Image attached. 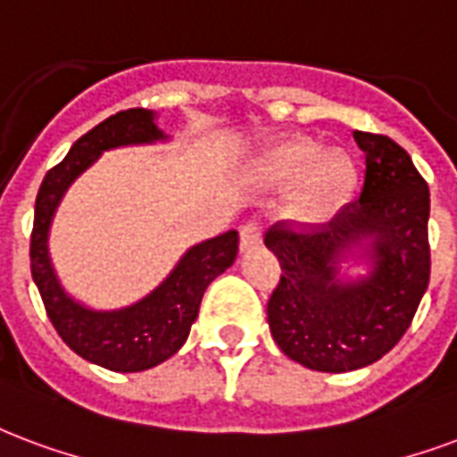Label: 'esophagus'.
Masks as SVG:
<instances>
[{"label": "esophagus", "instance_id": "esophagus-1", "mask_svg": "<svg viewBox=\"0 0 457 457\" xmlns=\"http://www.w3.org/2000/svg\"><path fill=\"white\" fill-rule=\"evenodd\" d=\"M259 245H262V228H259L256 220H249V222H245L239 228V249L242 252H252Z\"/></svg>", "mask_w": 457, "mask_h": 457}]
</instances>
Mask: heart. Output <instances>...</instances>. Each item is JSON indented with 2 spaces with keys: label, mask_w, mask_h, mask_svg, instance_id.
<instances>
[{
  "label": "heart",
  "mask_w": 457,
  "mask_h": 457,
  "mask_svg": "<svg viewBox=\"0 0 457 457\" xmlns=\"http://www.w3.org/2000/svg\"><path fill=\"white\" fill-rule=\"evenodd\" d=\"M278 169L283 177L293 181L305 179L300 208L310 218H320L334 211L346 194L351 191L353 181V169L344 154H327L322 157V150L314 143H288L283 145L276 154Z\"/></svg>",
  "instance_id": "b5f03b06"
}]
</instances>
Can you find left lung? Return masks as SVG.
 Instances as JSON below:
<instances>
[{"label":"left lung","instance_id":"obj_1","mask_svg":"<svg viewBox=\"0 0 457 457\" xmlns=\"http://www.w3.org/2000/svg\"><path fill=\"white\" fill-rule=\"evenodd\" d=\"M366 154L358 201L322 228L276 222L266 246L280 262L269 297V327L300 366L346 373L370 366L404 337L428 288V186L387 135L353 130ZM358 248L369 273L341 279L338 263Z\"/></svg>","mask_w":457,"mask_h":457}]
</instances>
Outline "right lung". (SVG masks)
I'll return each mask as SVG.
<instances>
[{
    "instance_id": "1",
    "label": "right lung",
    "mask_w": 457,
    "mask_h": 457,
    "mask_svg": "<svg viewBox=\"0 0 457 457\" xmlns=\"http://www.w3.org/2000/svg\"><path fill=\"white\" fill-rule=\"evenodd\" d=\"M167 140L147 108H128L82 135L67 157L43 179L36 198L30 232V273L55 332L89 363L116 373H137L164 363L188 339L198 317L203 293L237 259L239 235L229 229L220 237L191 246L174 271L150 295L123 310H89L65 293L48 254V232L65 191L101 154L125 145Z\"/></svg>"
}]
</instances>
